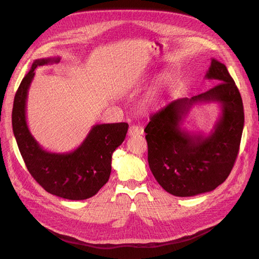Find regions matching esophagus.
Returning <instances> with one entry per match:
<instances>
[{
  "mask_svg": "<svg viewBox=\"0 0 259 259\" xmlns=\"http://www.w3.org/2000/svg\"><path fill=\"white\" fill-rule=\"evenodd\" d=\"M144 134V128L137 126V125H132L128 130V135L130 136H135V135H143Z\"/></svg>",
  "mask_w": 259,
  "mask_h": 259,
  "instance_id": "1",
  "label": "esophagus"
}]
</instances>
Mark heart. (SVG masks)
I'll return each instance as SVG.
<instances>
[{
    "label": "heart",
    "instance_id": "heart-1",
    "mask_svg": "<svg viewBox=\"0 0 259 259\" xmlns=\"http://www.w3.org/2000/svg\"><path fill=\"white\" fill-rule=\"evenodd\" d=\"M169 84V77L166 74L160 75L155 80L153 85L148 90L146 95L143 98V107L145 109H152L155 108L160 104V101L165 93L167 86Z\"/></svg>",
    "mask_w": 259,
    "mask_h": 259
}]
</instances>
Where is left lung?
<instances>
[{"instance_id": "8db88e82", "label": "left lung", "mask_w": 259, "mask_h": 259, "mask_svg": "<svg viewBox=\"0 0 259 259\" xmlns=\"http://www.w3.org/2000/svg\"><path fill=\"white\" fill-rule=\"evenodd\" d=\"M205 79L219 83L200 95L171 101L151 115L145 128L149 167L163 189L176 197L214 190L229 176L239 152L244 126L240 92L227 67L214 58ZM200 102H218L222 109L207 137L181 127L191 107Z\"/></svg>"}]
</instances>
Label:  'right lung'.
Wrapping results in <instances>:
<instances>
[{
  "label": "right lung",
  "instance_id": "obj_1",
  "mask_svg": "<svg viewBox=\"0 0 259 259\" xmlns=\"http://www.w3.org/2000/svg\"><path fill=\"white\" fill-rule=\"evenodd\" d=\"M59 57L33 61L14 99L12 123L19 151L29 173L44 189L68 200H85L95 195L109 180L112 153L126 136L127 123L96 124L75 150L66 153L46 151L31 135L26 105L34 70L59 62Z\"/></svg>",
  "mask_w": 259,
  "mask_h": 259
}]
</instances>
